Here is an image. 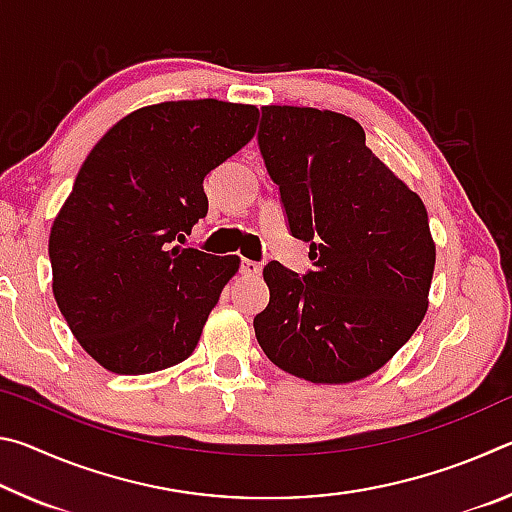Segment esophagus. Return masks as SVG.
Returning a JSON list of instances; mask_svg holds the SVG:
<instances>
[{
  "instance_id": "34e87169",
  "label": "esophagus",
  "mask_w": 512,
  "mask_h": 512,
  "mask_svg": "<svg viewBox=\"0 0 512 512\" xmlns=\"http://www.w3.org/2000/svg\"><path fill=\"white\" fill-rule=\"evenodd\" d=\"M262 273V264L250 262V259H241V275L244 277H257Z\"/></svg>"
}]
</instances>
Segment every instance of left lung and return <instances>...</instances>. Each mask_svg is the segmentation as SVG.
<instances>
[{"label": "left lung", "instance_id": "left-lung-1", "mask_svg": "<svg viewBox=\"0 0 512 512\" xmlns=\"http://www.w3.org/2000/svg\"><path fill=\"white\" fill-rule=\"evenodd\" d=\"M257 140L291 235L314 259L302 277L266 264L271 300L255 316L257 341L311 384L368 377L427 314L436 266L427 207L341 112L264 106Z\"/></svg>", "mask_w": 512, "mask_h": 512}]
</instances>
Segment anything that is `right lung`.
<instances>
[{"label":"right lung","mask_w":512,"mask_h":512,"mask_svg":"<svg viewBox=\"0 0 512 512\" xmlns=\"http://www.w3.org/2000/svg\"><path fill=\"white\" fill-rule=\"evenodd\" d=\"M257 121L248 103H153L119 119L85 158L51 225V289L99 366L149 375L194 352L239 257L173 241L207 214L205 176L253 140Z\"/></svg>","instance_id":"add662e5"}]
</instances>
